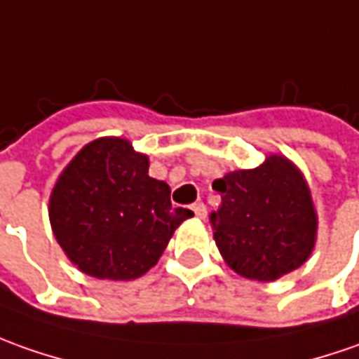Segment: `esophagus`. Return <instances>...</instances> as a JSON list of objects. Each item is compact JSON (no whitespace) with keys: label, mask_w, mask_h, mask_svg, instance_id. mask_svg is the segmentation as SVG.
Returning <instances> with one entry per match:
<instances>
[{"label":"esophagus","mask_w":359,"mask_h":359,"mask_svg":"<svg viewBox=\"0 0 359 359\" xmlns=\"http://www.w3.org/2000/svg\"><path fill=\"white\" fill-rule=\"evenodd\" d=\"M191 209H194V213H196L197 219H205V215H208V208H205L203 203H196Z\"/></svg>","instance_id":"34e87169"}]
</instances>
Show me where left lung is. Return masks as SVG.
Returning a JSON list of instances; mask_svg holds the SVG:
<instances>
[{
    "mask_svg": "<svg viewBox=\"0 0 359 359\" xmlns=\"http://www.w3.org/2000/svg\"><path fill=\"white\" fill-rule=\"evenodd\" d=\"M213 189L221 194L213 239L237 275L273 283L309 261L318 215L309 182L288 158L271 154L259 168L215 180Z\"/></svg>",
    "mask_w": 359,
    "mask_h": 359,
    "instance_id": "8db88e82",
    "label": "left lung"
}]
</instances>
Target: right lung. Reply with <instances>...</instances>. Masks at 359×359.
<instances>
[{
  "mask_svg": "<svg viewBox=\"0 0 359 359\" xmlns=\"http://www.w3.org/2000/svg\"><path fill=\"white\" fill-rule=\"evenodd\" d=\"M132 142H88L62 170L49 197L50 229L71 263L100 280L146 275L194 213L172 208L170 185L148 175Z\"/></svg>",
  "mask_w": 359,
  "mask_h": 359,
  "instance_id": "1",
  "label": "right lung"
}]
</instances>
